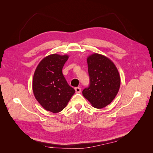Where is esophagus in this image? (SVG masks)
Masks as SVG:
<instances>
[{
	"label": "esophagus",
	"mask_w": 153,
	"mask_h": 153,
	"mask_svg": "<svg viewBox=\"0 0 153 153\" xmlns=\"http://www.w3.org/2000/svg\"><path fill=\"white\" fill-rule=\"evenodd\" d=\"M75 90L76 93H80V92H81V88L79 87H76L75 88Z\"/></svg>",
	"instance_id": "34e87169"
}]
</instances>
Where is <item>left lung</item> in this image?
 Returning a JSON list of instances; mask_svg holds the SVG:
<instances>
[{"label": "left lung", "instance_id": "8db88e82", "mask_svg": "<svg viewBox=\"0 0 153 153\" xmlns=\"http://www.w3.org/2000/svg\"><path fill=\"white\" fill-rule=\"evenodd\" d=\"M89 85L82 94L94 107L102 108L109 105L119 91L121 80L117 69L104 55L94 53L87 58Z\"/></svg>", "mask_w": 153, "mask_h": 153}]
</instances>
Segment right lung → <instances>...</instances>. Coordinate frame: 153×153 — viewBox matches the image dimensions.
Wrapping results in <instances>:
<instances>
[{
    "mask_svg": "<svg viewBox=\"0 0 153 153\" xmlns=\"http://www.w3.org/2000/svg\"><path fill=\"white\" fill-rule=\"evenodd\" d=\"M68 59V55H48L39 62L34 72L32 90L35 98L45 110L53 113L65 108L75 92L62 72Z\"/></svg>",
    "mask_w": 153,
    "mask_h": 153,
    "instance_id": "right-lung-1",
    "label": "right lung"
}]
</instances>
